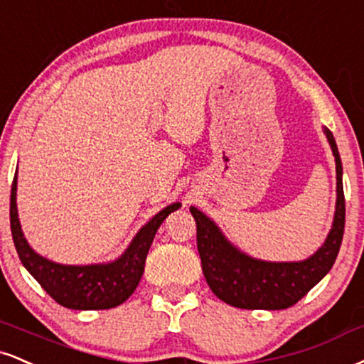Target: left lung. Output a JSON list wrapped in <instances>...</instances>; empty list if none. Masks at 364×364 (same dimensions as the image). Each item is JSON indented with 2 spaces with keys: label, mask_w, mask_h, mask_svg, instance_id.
Wrapping results in <instances>:
<instances>
[{
  "label": "left lung",
  "mask_w": 364,
  "mask_h": 364,
  "mask_svg": "<svg viewBox=\"0 0 364 364\" xmlns=\"http://www.w3.org/2000/svg\"><path fill=\"white\" fill-rule=\"evenodd\" d=\"M336 157L337 203L334 224L326 244L301 262H266L240 254L232 247L210 218L200 210L190 208L196 222V246L201 257V269L210 290L225 304L247 310H283L295 305L334 264L346 222L343 190V164L331 130H323Z\"/></svg>",
  "instance_id": "8db88e82"
}]
</instances>
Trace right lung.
<instances>
[{"label":"right lung","mask_w":364,"mask_h":364,"mask_svg":"<svg viewBox=\"0 0 364 364\" xmlns=\"http://www.w3.org/2000/svg\"><path fill=\"white\" fill-rule=\"evenodd\" d=\"M179 203L166 207L163 212L144 225L127 249L124 256L110 264L64 266L55 264L35 254L21 234L16 212V174L13 178L10 196V225L13 242L21 262L38 284L65 309L105 310L124 304L135 291L142 278L146 257L157 229Z\"/></svg>","instance_id":"add662e5"}]
</instances>
